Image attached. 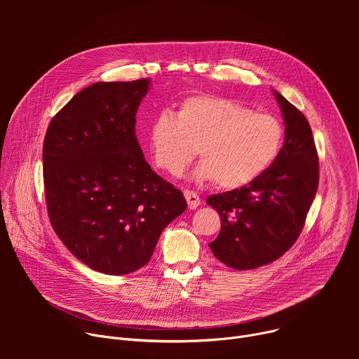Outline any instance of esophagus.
<instances>
[{"label": "esophagus", "instance_id": "obj_1", "mask_svg": "<svg viewBox=\"0 0 359 359\" xmlns=\"http://www.w3.org/2000/svg\"><path fill=\"white\" fill-rule=\"evenodd\" d=\"M184 198H186V201H187V206H189V209H196V208H198L200 206V197H198V194L197 193H194V191H191V190H184Z\"/></svg>", "mask_w": 359, "mask_h": 359}]
</instances>
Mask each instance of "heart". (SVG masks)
Listing matches in <instances>:
<instances>
[{
  "label": "heart",
  "mask_w": 359,
  "mask_h": 359,
  "mask_svg": "<svg viewBox=\"0 0 359 359\" xmlns=\"http://www.w3.org/2000/svg\"><path fill=\"white\" fill-rule=\"evenodd\" d=\"M147 140L153 162L163 172L180 175L197 149L201 162L193 176L231 190L257 180L273 166L283 149L284 126L276 116L231 99L194 95L182 102L177 115L159 112Z\"/></svg>",
  "instance_id": "b5f03b06"
}]
</instances>
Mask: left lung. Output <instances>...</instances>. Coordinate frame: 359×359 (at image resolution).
<instances>
[{
  "label": "left lung",
  "mask_w": 359,
  "mask_h": 359,
  "mask_svg": "<svg viewBox=\"0 0 359 359\" xmlns=\"http://www.w3.org/2000/svg\"><path fill=\"white\" fill-rule=\"evenodd\" d=\"M285 125L284 144L273 166L252 183L208 197L222 220L209 243L215 257L236 270L274 260L295 243L318 187V155L305 116L273 90Z\"/></svg>",
  "instance_id": "1"
}]
</instances>
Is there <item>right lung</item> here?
<instances>
[{
  "mask_svg": "<svg viewBox=\"0 0 359 359\" xmlns=\"http://www.w3.org/2000/svg\"><path fill=\"white\" fill-rule=\"evenodd\" d=\"M149 88V78L96 82L53 118L43 140L50 224L78 260L109 276L143 267L187 208L183 193L150 169L135 135Z\"/></svg>",
  "mask_w": 359,
  "mask_h": 359,
  "instance_id": "obj_1",
  "label": "right lung"
}]
</instances>
